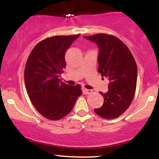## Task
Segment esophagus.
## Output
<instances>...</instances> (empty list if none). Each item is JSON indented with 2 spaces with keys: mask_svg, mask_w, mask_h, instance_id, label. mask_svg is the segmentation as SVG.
<instances>
[{
  "mask_svg": "<svg viewBox=\"0 0 159 159\" xmlns=\"http://www.w3.org/2000/svg\"><path fill=\"white\" fill-rule=\"evenodd\" d=\"M84 93L86 95H89V94H91V93H93V91L92 90H88V89H84Z\"/></svg>",
  "mask_w": 159,
  "mask_h": 159,
  "instance_id": "34e87169",
  "label": "esophagus"
}]
</instances>
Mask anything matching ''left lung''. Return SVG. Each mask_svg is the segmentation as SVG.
<instances>
[{
	"instance_id": "1",
	"label": "left lung",
	"mask_w": 159,
	"mask_h": 159,
	"mask_svg": "<svg viewBox=\"0 0 159 159\" xmlns=\"http://www.w3.org/2000/svg\"><path fill=\"white\" fill-rule=\"evenodd\" d=\"M84 38L99 47L98 72L109 80L103 106L95 108V114L106 119L117 118L129 108L136 90L138 69L127 45L116 37L100 33Z\"/></svg>"
}]
</instances>
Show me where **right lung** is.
I'll return each mask as SVG.
<instances>
[{"label":"right lung","instance_id":"add662e5","mask_svg":"<svg viewBox=\"0 0 159 159\" xmlns=\"http://www.w3.org/2000/svg\"><path fill=\"white\" fill-rule=\"evenodd\" d=\"M79 36H53L40 41L26 63L27 94L36 110L50 120H59L66 116L82 93L77 85L65 84L59 79L66 67V50Z\"/></svg>","mask_w":159,"mask_h":159}]
</instances>
